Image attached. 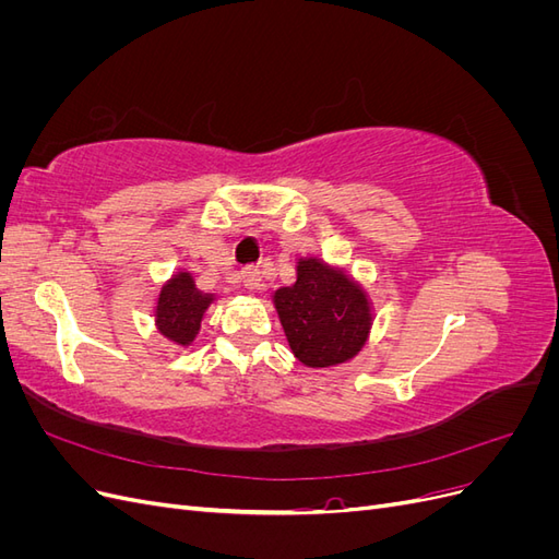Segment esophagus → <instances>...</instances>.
Instances as JSON below:
<instances>
[{"label": "esophagus", "instance_id": "esophagus-1", "mask_svg": "<svg viewBox=\"0 0 559 559\" xmlns=\"http://www.w3.org/2000/svg\"><path fill=\"white\" fill-rule=\"evenodd\" d=\"M242 284L247 289H261V270L257 265H247L242 267Z\"/></svg>", "mask_w": 559, "mask_h": 559}]
</instances>
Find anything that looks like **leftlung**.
<instances>
[{"instance_id": "1", "label": "left lung", "mask_w": 559, "mask_h": 559, "mask_svg": "<svg viewBox=\"0 0 559 559\" xmlns=\"http://www.w3.org/2000/svg\"><path fill=\"white\" fill-rule=\"evenodd\" d=\"M275 308L296 359L312 368L343 364L370 329L364 292L347 275L317 259H300L294 286L275 292Z\"/></svg>"}]
</instances>
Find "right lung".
Here are the masks:
<instances>
[{"label": "right lung", "mask_w": 559, "mask_h": 559, "mask_svg": "<svg viewBox=\"0 0 559 559\" xmlns=\"http://www.w3.org/2000/svg\"><path fill=\"white\" fill-rule=\"evenodd\" d=\"M212 302L210 294L195 289L193 277L189 273H179L163 286L158 308H156V324L158 331L175 341L177 345H189L195 333L200 331L202 312Z\"/></svg>", "instance_id": "obj_1"}]
</instances>
